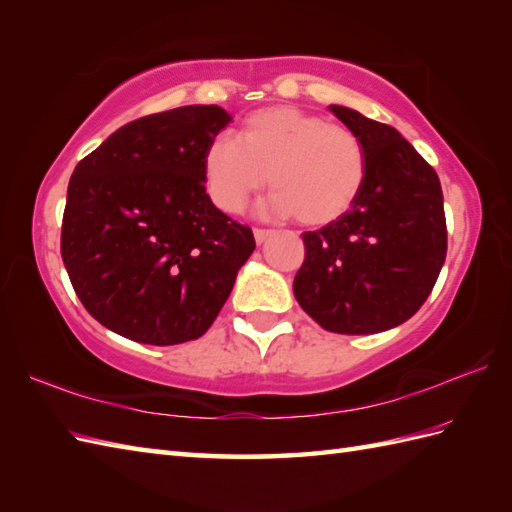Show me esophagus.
<instances>
[{"label": "esophagus", "mask_w": 512, "mask_h": 512, "mask_svg": "<svg viewBox=\"0 0 512 512\" xmlns=\"http://www.w3.org/2000/svg\"><path fill=\"white\" fill-rule=\"evenodd\" d=\"M273 233H275V231H270V228H255V231H253L255 242H257V244H264L268 237H273Z\"/></svg>", "instance_id": "34e87169"}]
</instances>
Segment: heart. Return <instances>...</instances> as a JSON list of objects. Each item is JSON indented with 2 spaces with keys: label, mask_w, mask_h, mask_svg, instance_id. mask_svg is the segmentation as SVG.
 <instances>
[{
  "label": "heart",
  "mask_w": 512,
  "mask_h": 512,
  "mask_svg": "<svg viewBox=\"0 0 512 512\" xmlns=\"http://www.w3.org/2000/svg\"><path fill=\"white\" fill-rule=\"evenodd\" d=\"M211 200L239 213L270 178L268 209L325 226L352 209L367 180V151L352 129L299 107H262L231 136H215L202 154Z\"/></svg>",
  "instance_id": "obj_1"
}]
</instances>
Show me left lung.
<instances>
[{
    "mask_svg": "<svg viewBox=\"0 0 512 512\" xmlns=\"http://www.w3.org/2000/svg\"><path fill=\"white\" fill-rule=\"evenodd\" d=\"M330 112L361 138L367 180L341 220L303 233L295 297L323 330L374 334L405 323L431 295L447 257L438 173L398 129L343 105Z\"/></svg>",
    "mask_w": 512,
    "mask_h": 512,
    "instance_id": "1",
    "label": "left lung"
}]
</instances>
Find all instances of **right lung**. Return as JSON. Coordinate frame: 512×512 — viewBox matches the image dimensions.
<instances>
[{
    "instance_id": "right-lung-1",
    "label": "right lung",
    "mask_w": 512,
    "mask_h": 512,
    "mask_svg": "<svg viewBox=\"0 0 512 512\" xmlns=\"http://www.w3.org/2000/svg\"><path fill=\"white\" fill-rule=\"evenodd\" d=\"M228 123L217 105L143 116L76 165L61 257L76 297L107 330L178 345L220 314L255 250L253 231L204 189V147Z\"/></svg>"
}]
</instances>
